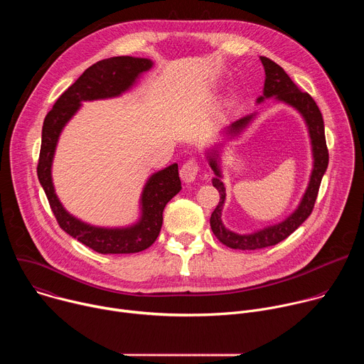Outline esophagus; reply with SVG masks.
I'll list each match as a JSON object with an SVG mask.
<instances>
[{
    "mask_svg": "<svg viewBox=\"0 0 364 364\" xmlns=\"http://www.w3.org/2000/svg\"><path fill=\"white\" fill-rule=\"evenodd\" d=\"M198 173V164L194 159H190L187 163L183 164V167L180 168V177L184 183H193L197 177Z\"/></svg>",
    "mask_w": 364,
    "mask_h": 364,
    "instance_id": "34e87169",
    "label": "esophagus"
}]
</instances>
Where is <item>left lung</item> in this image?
I'll return each instance as SVG.
<instances>
[{
    "label": "left lung",
    "instance_id": "8db88e82",
    "mask_svg": "<svg viewBox=\"0 0 364 364\" xmlns=\"http://www.w3.org/2000/svg\"><path fill=\"white\" fill-rule=\"evenodd\" d=\"M259 59H261L265 69V85H264V95L256 99V103H262L265 99L274 97L277 102H282L285 105H289L291 108L298 111L308 128V135L311 139V151H313L314 161H313V170H311L308 187L298 207L287 219H284L277 225L265 226L252 233H236L228 229L222 222V212H223V205L226 200V187L222 181L223 176L220 170V154H222V146L225 141L220 144H216L209 149H205V159L209 160V166L212 167L216 176L213 177L212 183L220 193V201L216 205V209L210 218V228L215 236L223 245L232 249H240V250H255V249L274 246L282 242L284 239H287L292 232H295L308 219L311 212H313L323 176L328 167V149L326 144L324 121L316 100L306 92H301L299 87L291 80V77L285 73V70L279 65H277L275 62H272L265 56H261ZM255 117H256V112L232 122L223 131L225 138L232 139L240 135V132H243L250 125Z\"/></svg>",
    "mask_w": 364,
    "mask_h": 364
}]
</instances>
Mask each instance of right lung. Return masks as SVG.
Segmentation results:
<instances>
[{"mask_svg":"<svg viewBox=\"0 0 364 364\" xmlns=\"http://www.w3.org/2000/svg\"><path fill=\"white\" fill-rule=\"evenodd\" d=\"M144 58L118 56L100 60L87 68L83 75L56 100L43 122L41 148L37 166L38 181L48 198L51 212L59 226L72 237L90 249L108 253H136L149 247L159 237L163 226L166 204L181 190L178 166L154 173L145 183L139 198V219L124 228L93 226L70 215L60 203L51 178V166L60 134L66 124L80 109L82 102L109 99L129 90L139 76L152 68Z\"/></svg>","mask_w":364,"mask_h":364,"instance_id":"obj_1","label":"right lung"}]
</instances>
